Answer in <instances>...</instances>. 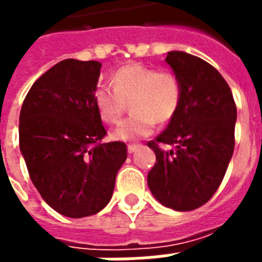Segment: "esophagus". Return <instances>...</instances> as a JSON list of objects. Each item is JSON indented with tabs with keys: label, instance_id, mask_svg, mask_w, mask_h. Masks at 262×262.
Returning a JSON list of instances; mask_svg holds the SVG:
<instances>
[{
	"label": "esophagus",
	"instance_id": "1",
	"mask_svg": "<svg viewBox=\"0 0 262 262\" xmlns=\"http://www.w3.org/2000/svg\"><path fill=\"white\" fill-rule=\"evenodd\" d=\"M140 148H141V145H137V144H130V145H127V152H129V154H133V152L139 151Z\"/></svg>",
	"mask_w": 262,
	"mask_h": 262
}]
</instances>
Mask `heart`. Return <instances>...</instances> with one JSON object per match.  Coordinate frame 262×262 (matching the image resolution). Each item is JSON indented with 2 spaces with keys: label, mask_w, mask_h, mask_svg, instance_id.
Segmentation results:
<instances>
[{
  "label": "heart",
  "mask_w": 262,
  "mask_h": 262,
  "mask_svg": "<svg viewBox=\"0 0 262 262\" xmlns=\"http://www.w3.org/2000/svg\"><path fill=\"white\" fill-rule=\"evenodd\" d=\"M181 83L170 71L129 63L111 76V87L99 85L94 103L103 122L117 123L130 102L132 117L111 132L115 141L130 143L151 135L156 122L171 121L181 103Z\"/></svg>",
  "instance_id": "obj_1"
}]
</instances>
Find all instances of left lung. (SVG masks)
Masks as SVG:
<instances>
[{
    "label": "left lung",
    "mask_w": 262,
    "mask_h": 262,
    "mask_svg": "<svg viewBox=\"0 0 262 262\" xmlns=\"http://www.w3.org/2000/svg\"><path fill=\"white\" fill-rule=\"evenodd\" d=\"M166 62L182 94L167 129L148 143L156 155L148 186L164 207L193 211L209 201L227 171L235 145L236 106L223 76L204 59L174 50ZM159 143L173 149L162 150Z\"/></svg>",
    "instance_id": "1"
}]
</instances>
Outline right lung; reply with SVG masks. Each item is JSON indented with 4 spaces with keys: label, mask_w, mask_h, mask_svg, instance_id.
<instances>
[{
    "label": "right lung",
    "mask_w": 262,
    "mask_h": 262,
    "mask_svg": "<svg viewBox=\"0 0 262 262\" xmlns=\"http://www.w3.org/2000/svg\"><path fill=\"white\" fill-rule=\"evenodd\" d=\"M100 68L63 59L35 81L20 111V151L31 181L54 211L75 219L106 207L127 158L125 143H100L106 129L94 103Z\"/></svg>",
    "instance_id": "1"
}]
</instances>
